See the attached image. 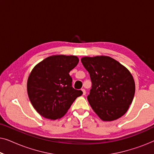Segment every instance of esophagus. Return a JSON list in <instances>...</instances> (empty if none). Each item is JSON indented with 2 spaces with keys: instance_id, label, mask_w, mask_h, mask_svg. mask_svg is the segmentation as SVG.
Masks as SVG:
<instances>
[{
  "instance_id": "esophagus-1",
  "label": "esophagus",
  "mask_w": 154,
  "mask_h": 154,
  "mask_svg": "<svg viewBox=\"0 0 154 154\" xmlns=\"http://www.w3.org/2000/svg\"><path fill=\"white\" fill-rule=\"evenodd\" d=\"M81 90H82V93H83V95H85V94H86L85 90V89H82Z\"/></svg>"
}]
</instances>
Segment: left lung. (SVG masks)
Here are the masks:
<instances>
[{
    "mask_svg": "<svg viewBox=\"0 0 154 154\" xmlns=\"http://www.w3.org/2000/svg\"><path fill=\"white\" fill-rule=\"evenodd\" d=\"M81 62L90 73L92 88L88 100L94 112L104 121L125 114L135 92L130 71L110 57H85Z\"/></svg>",
    "mask_w": 154,
    "mask_h": 154,
    "instance_id": "8db88e82",
    "label": "left lung"
}]
</instances>
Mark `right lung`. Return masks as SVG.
Listing matches in <instances>:
<instances>
[{
  "mask_svg": "<svg viewBox=\"0 0 154 154\" xmlns=\"http://www.w3.org/2000/svg\"><path fill=\"white\" fill-rule=\"evenodd\" d=\"M79 62L75 56L54 55L38 64L29 75L27 92L33 106L42 116L56 120L63 116L81 90L72 87L70 71Z\"/></svg>",
  "mask_w": 154,
  "mask_h": 154,
  "instance_id": "right-lung-1",
  "label": "right lung"
}]
</instances>
